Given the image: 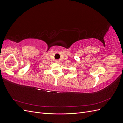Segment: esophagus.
Returning <instances> with one entry per match:
<instances>
[{"label": "esophagus", "instance_id": "esophagus-1", "mask_svg": "<svg viewBox=\"0 0 123 123\" xmlns=\"http://www.w3.org/2000/svg\"><path fill=\"white\" fill-rule=\"evenodd\" d=\"M55 62L56 63H59V62H60V61H59V60H55Z\"/></svg>", "mask_w": 123, "mask_h": 123}]
</instances>
